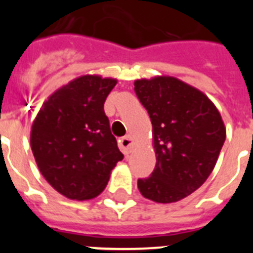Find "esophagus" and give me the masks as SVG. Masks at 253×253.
<instances>
[{
	"instance_id": "obj_1",
	"label": "esophagus",
	"mask_w": 253,
	"mask_h": 253,
	"mask_svg": "<svg viewBox=\"0 0 253 253\" xmlns=\"http://www.w3.org/2000/svg\"><path fill=\"white\" fill-rule=\"evenodd\" d=\"M119 147H120V149H122V151H123V153H124V154H129L131 151H133V148H134L133 138L129 137V135H126V137L122 138V139L119 140Z\"/></svg>"
}]
</instances>
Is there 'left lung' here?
Segmentation results:
<instances>
[{
	"instance_id": "8db88e82",
	"label": "left lung",
	"mask_w": 253,
	"mask_h": 253,
	"mask_svg": "<svg viewBox=\"0 0 253 253\" xmlns=\"http://www.w3.org/2000/svg\"><path fill=\"white\" fill-rule=\"evenodd\" d=\"M134 91L151 118L157 160L151 176L138 180V189L152 202L176 203L214 169L225 140L224 123L207 95L178 78H142Z\"/></svg>"
}]
</instances>
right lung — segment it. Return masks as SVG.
Wrapping results in <instances>:
<instances>
[{"mask_svg": "<svg viewBox=\"0 0 253 253\" xmlns=\"http://www.w3.org/2000/svg\"><path fill=\"white\" fill-rule=\"evenodd\" d=\"M116 82L97 75L75 78L49 96L33 123L30 146L38 169L71 200L100 195L124 157L104 111Z\"/></svg>", "mask_w": 253, "mask_h": 253, "instance_id": "1", "label": "right lung"}]
</instances>
